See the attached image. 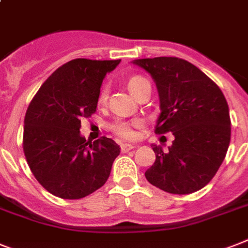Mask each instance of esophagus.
<instances>
[{"label":"esophagus","mask_w":248,"mask_h":248,"mask_svg":"<svg viewBox=\"0 0 248 248\" xmlns=\"http://www.w3.org/2000/svg\"><path fill=\"white\" fill-rule=\"evenodd\" d=\"M136 146H134V145L131 144H122L121 145V152L122 153H127L130 152V150H132V149H135Z\"/></svg>","instance_id":"esophagus-1"}]
</instances>
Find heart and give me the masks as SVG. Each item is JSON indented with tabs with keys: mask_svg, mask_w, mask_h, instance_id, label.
Returning <instances> with one entry per match:
<instances>
[{
	"mask_svg": "<svg viewBox=\"0 0 248 248\" xmlns=\"http://www.w3.org/2000/svg\"><path fill=\"white\" fill-rule=\"evenodd\" d=\"M144 84H149V81L142 76H132L128 80V89L131 93L136 95ZM107 99V89L103 88L100 90L99 96H98V102L99 103H104ZM142 126V122L140 120H124V118H116L109 124V130L116 134L120 138L124 139V140H132L136 136V128H140Z\"/></svg>",
	"mask_w": 248,
	"mask_h": 248,
	"instance_id": "obj_1",
	"label": "heart"
}]
</instances>
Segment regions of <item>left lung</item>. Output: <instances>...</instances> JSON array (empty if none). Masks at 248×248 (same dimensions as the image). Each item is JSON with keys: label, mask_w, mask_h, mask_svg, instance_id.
I'll return each mask as SVG.
<instances>
[{"label": "left lung", "mask_w": 248, "mask_h": 248, "mask_svg": "<svg viewBox=\"0 0 248 248\" xmlns=\"http://www.w3.org/2000/svg\"><path fill=\"white\" fill-rule=\"evenodd\" d=\"M156 82L160 114L155 134L172 132L168 152L153 145L155 162L145 177L170 194H192L206 186L223 163L231 141L228 103L200 68L178 57L135 60Z\"/></svg>", "instance_id": "left-lung-1"}]
</instances>
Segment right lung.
I'll use <instances>...</instances> for the list:
<instances>
[{"mask_svg": "<svg viewBox=\"0 0 248 248\" xmlns=\"http://www.w3.org/2000/svg\"><path fill=\"white\" fill-rule=\"evenodd\" d=\"M121 60L76 58L43 82L24 118L23 149L34 177L52 195L82 199L103 186L121 148L109 138L80 135L81 118L95 113L107 72Z\"/></svg>", "mask_w": 248, "mask_h": 248, "instance_id": "1", "label": "right lung"}]
</instances>
